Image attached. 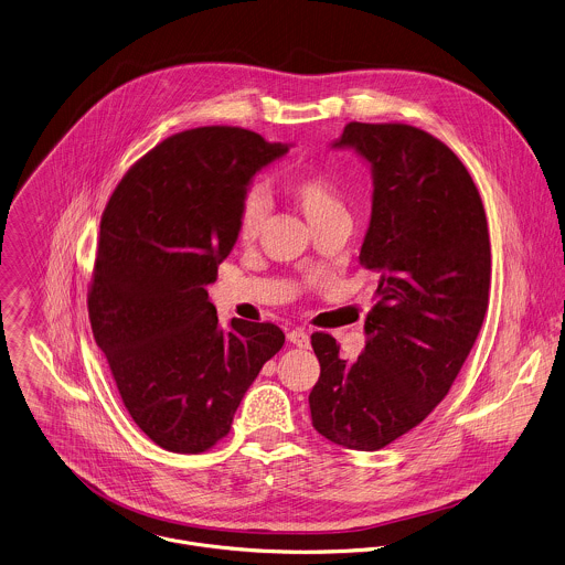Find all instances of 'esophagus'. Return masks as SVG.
I'll return each mask as SVG.
<instances>
[{"label": "esophagus", "mask_w": 565, "mask_h": 565, "mask_svg": "<svg viewBox=\"0 0 565 565\" xmlns=\"http://www.w3.org/2000/svg\"><path fill=\"white\" fill-rule=\"evenodd\" d=\"M288 340H290L295 347H299V349H308V347H310V337H308L303 330H292V332H288Z\"/></svg>", "instance_id": "34e87169"}]
</instances>
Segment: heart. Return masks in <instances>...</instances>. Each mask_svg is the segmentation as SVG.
<instances>
[{"instance_id":"1","label":"heart","mask_w":565,"mask_h":565,"mask_svg":"<svg viewBox=\"0 0 565 565\" xmlns=\"http://www.w3.org/2000/svg\"><path fill=\"white\" fill-rule=\"evenodd\" d=\"M286 194L303 212L310 225L326 223L334 216H347L339 185L321 172H297L286 181ZM268 216V201L262 192L244 194L237 210V237L250 242L259 235Z\"/></svg>"}]
</instances>
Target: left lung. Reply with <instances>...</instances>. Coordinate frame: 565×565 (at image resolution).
Returning <instances> with one entry per match:
<instances>
[{
  "instance_id": "obj_1",
  "label": "left lung",
  "mask_w": 565,
  "mask_h": 565,
  "mask_svg": "<svg viewBox=\"0 0 565 565\" xmlns=\"http://www.w3.org/2000/svg\"><path fill=\"white\" fill-rule=\"evenodd\" d=\"M334 148H353L373 177L360 264L377 275L358 360L312 334L321 377L312 426L332 444L375 451L448 395L489 306L491 244L480 194L450 148L408 124L349 121Z\"/></svg>"
}]
</instances>
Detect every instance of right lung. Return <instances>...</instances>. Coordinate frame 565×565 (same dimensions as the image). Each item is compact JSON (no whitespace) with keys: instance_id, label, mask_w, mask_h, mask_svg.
I'll use <instances>...</instances> for the list:
<instances>
[{"instance_id":"right-lung-1","label":"right lung","mask_w":565,"mask_h":565,"mask_svg":"<svg viewBox=\"0 0 565 565\" xmlns=\"http://www.w3.org/2000/svg\"><path fill=\"white\" fill-rule=\"evenodd\" d=\"M288 148L237 126L183 130L143 154L107 203L89 321L128 415L163 450L214 448L284 347L273 323L223 330L207 286L237 239L250 179Z\"/></svg>"}]
</instances>
